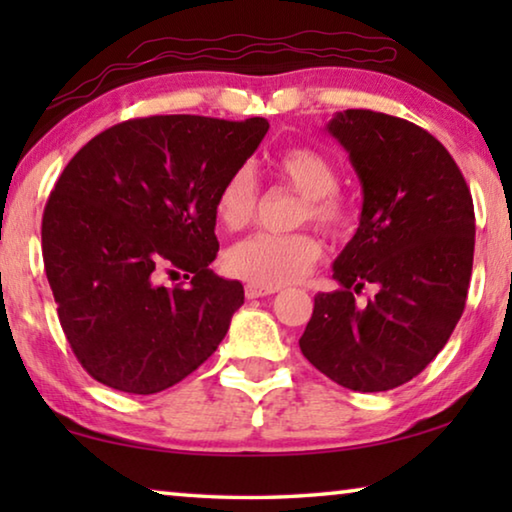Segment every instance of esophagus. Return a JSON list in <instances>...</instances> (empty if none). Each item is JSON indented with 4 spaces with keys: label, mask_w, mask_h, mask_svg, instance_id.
Returning <instances> with one entry per match:
<instances>
[{
    "label": "esophagus",
    "mask_w": 512,
    "mask_h": 512,
    "mask_svg": "<svg viewBox=\"0 0 512 512\" xmlns=\"http://www.w3.org/2000/svg\"><path fill=\"white\" fill-rule=\"evenodd\" d=\"M271 293H275V289H264V287H257V284H246V298L248 300L271 296Z\"/></svg>",
    "instance_id": "esophagus-1"
}]
</instances>
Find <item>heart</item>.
<instances>
[{
    "label": "heart",
    "instance_id": "heart-1",
    "mask_svg": "<svg viewBox=\"0 0 512 512\" xmlns=\"http://www.w3.org/2000/svg\"><path fill=\"white\" fill-rule=\"evenodd\" d=\"M275 173L302 196L298 223L311 221L325 235L343 237L352 230L354 216L348 201L336 192L341 173L332 158L314 146H289L275 155ZM259 185L250 167H239L223 180L214 198V214L223 228L241 230L255 219ZM323 248L309 232L296 235H257L225 250V271L264 289H280L298 282L318 264Z\"/></svg>",
    "mask_w": 512,
    "mask_h": 512
}]
</instances>
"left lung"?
Returning a JSON list of instances; mask_svg holds the SVG:
<instances>
[{"instance_id":"obj_1","label":"left lung","mask_w":512,"mask_h":512,"mask_svg":"<svg viewBox=\"0 0 512 512\" xmlns=\"http://www.w3.org/2000/svg\"><path fill=\"white\" fill-rule=\"evenodd\" d=\"M327 131L361 180L359 228L318 293L300 350L323 375L359 393L411 381L445 348L461 318L474 259V205L436 137L411 121L343 110ZM366 283L378 289L361 306Z\"/></svg>"}]
</instances>
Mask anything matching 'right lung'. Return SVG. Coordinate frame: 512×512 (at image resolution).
Masks as SVG:
<instances>
[{"instance_id":"1","label":"right lung","mask_w":512,"mask_h":512,"mask_svg":"<svg viewBox=\"0 0 512 512\" xmlns=\"http://www.w3.org/2000/svg\"><path fill=\"white\" fill-rule=\"evenodd\" d=\"M268 121L153 115L108 128L74 155L42 214V259L60 327L88 375L153 395L201 366L244 305L214 275V198ZM164 272L189 283L164 288Z\"/></svg>"}]
</instances>
